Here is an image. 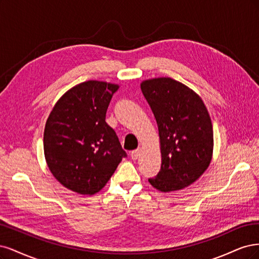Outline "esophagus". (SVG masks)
Segmentation results:
<instances>
[{
    "label": "esophagus",
    "instance_id": "1",
    "mask_svg": "<svg viewBox=\"0 0 259 259\" xmlns=\"http://www.w3.org/2000/svg\"><path fill=\"white\" fill-rule=\"evenodd\" d=\"M140 154H141V149H140V148H137V149H135V151H132L130 155H131L132 159L136 160V159H138V158H139Z\"/></svg>",
    "mask_w": 259,
    "mask_h": 259
}]
</instances>
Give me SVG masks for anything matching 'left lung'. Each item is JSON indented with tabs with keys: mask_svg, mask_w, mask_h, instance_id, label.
Segmentation results:
<instances>
[{
	"mask_svg": "<svg viewBox=\"0 0 259 259\" xmlns=\"http://www.w3.org/2000/svg\"><path fill=\"white\" fill-rule=\"evenodd\" d=\"M159 135L161 168L148 182L161 193L184 189L206 171L213 157L210 114L193 89L171 77L141 82Z\"/></svg>",
	"mask_w": 259,
	"mask_h": 259,
	"instance_id": "left-lung-1",
	"label": "left lung"
}]
</instances>
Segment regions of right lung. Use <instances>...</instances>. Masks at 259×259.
Listing matches in <instances>:
<instances>
[{
    "instance_id": "obj_1",
    "label": "right lung",
    "mask_w": 259,
    "mask_h": 259,
    "mask_svg": "<svg viewBox=\"0 0 259 259\" xmlns=\"http://www.w3.org/2000/svg\"><path fill=\"white\" fill-rule=\"evenodd\" d=\"M118 84L87 80L54 105L44 129V155L54 178L74 193H99L126 153L105 114Z\"/></svg>"
}]
</instances>
